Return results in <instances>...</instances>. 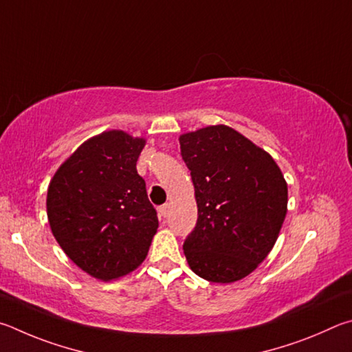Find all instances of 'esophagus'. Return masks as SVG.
<instances>
[{"instance_id": "esophagus-1", "label": "esophagus", "mask_w": 352, "mask_h": 352, "mask_svg": "<svg viewBox=\"0 0 352 352\" xmlns=\"http://www.w3.org/2000/svg\"><path fill=\"white\" fill-rule=\"evenodd\" d=\"M168 204H164V206H160L159 207V214H160V217H162V218H165L166 217V214H168Z\"/></svg>"}]
</instances>
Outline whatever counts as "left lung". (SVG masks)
Segmentation results:
<instances>
[{
    "mask_svg": "<svg viewBox=\"0 0 352 352\" xmlns=\"http://www.w3.org/2000/svg\"><path fill=\"white\" fill-rule=\"evenodd\" d=\"M198 221L184 241L190 269L212 283L248 276L272 250L287 212V184L260 146L226 125L182 134Z\"/></svg>",
    "mask_w": 352,
    "mask_h": 352,
    "instance_id": "left-lung-1",
    "label": "left lung"
}]
</instances>
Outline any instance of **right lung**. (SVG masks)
Here are the masks:
<instances>
[{"label": "right lung", "instance_id": "right-lung-1", "mask_svg": "<svg viewBox=\"0 0 352 352\" xmlns=\"http://www.w3.org/2000/svg\"><path fill=\"white\" fill-rule=\"evenodd\" d=\"M144 139L107 131L80 145L55 173L47 218L65 254L97 280L131 272L159 227L145 181L135 170Z\"/></svg>", "mask_w": 352, "mask_h": 352}]
</instances>
